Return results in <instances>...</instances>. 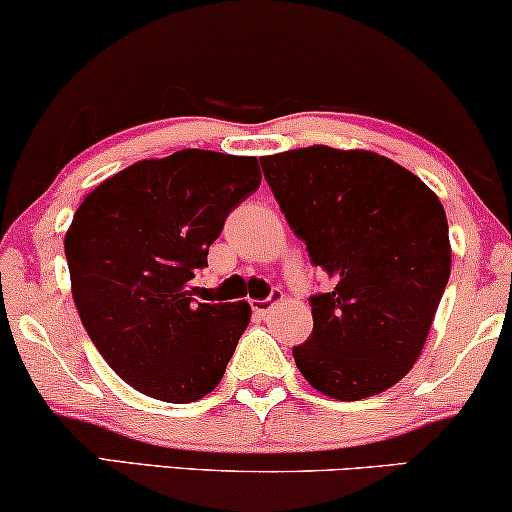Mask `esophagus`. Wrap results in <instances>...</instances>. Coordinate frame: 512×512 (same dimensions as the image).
Listing matches in <instances>:
<instances>
[{
    "label": "esophagus",
    "instance_id": "esophagus-1",
    "mask_svg": "<svg viewBox=\"0 0 512 512\" xmlns=\"http://www.w3.org/2000/svg\"><path fill=\"white\" fill-rule=\"evenodd\" d=\"M281 297H283L281 290H271V295L267 297V300H252V312L260 316V319H264V316L271 312V307H274Z\"/></svg>",
    "mask_w": 512,
    "mask_h": 512
}]
</instances>
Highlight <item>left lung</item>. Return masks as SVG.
Listing matches in <instances>:
<instances>
[{"label": "left lung", "instance_id": "1", "mask_svg": "<svg viewBox=\"0 0 512 512\" xmlns=\"http://www.w3.org/2000/svg\"><path fill=\"white\" fill-rule=\"evenodd\" d=\"M260 163L309 260L333 281L309 295L314 331L293 347L297 368L333 399L385 392L416 364L449 283L442 203L371 151L309 146Z\"/></svg>", "mask_w": 512, "mask_h": 512}]
</instances>
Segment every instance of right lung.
Returning <instances> with one entry per match:
<instances>
[{"mask_svg":"<svg viewBox=\"0 0 512 512\" xmlns=\"http://www.w3.org/2000/svg\"><path fill=\"white\" fill-rule=\"evenodd\" d=\"M260 181L257 158L186 148L129 165L77 208L66 234L75 307L134 390L189 404L219 385L250 304L196 302L191 278Z\"/></svg>","mask_w":512,"mask_h":512,"instance_id":"obj_1","label":"right lung"}]
</instances>
